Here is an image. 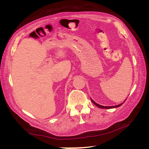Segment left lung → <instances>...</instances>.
Returning a JSON list of instances; mask_svg holds the SVG:
<instances>
[{
	"instance_id": "1",
	"label": "left lung",
	"mask_w": 149,
	"mask_h": 149,
	"mask_svg": "<svg viewBox=\"0 0 149 149\" xmlns=\"http://www.w3.org/2000/svg\"><path fill=\"white\" fill-rule=\"evenodd\" d=\"M91 101L94 104H95L96 106H97L98 107H100V108H101V109H111V108H115V107H119V106H120L122 104H123L124 103H121L120 104H119V105H118V106H101V105H100V104H97V103H96L95 102H94V101H93L92 100H91Z\"/></svg>"
}]
</instances>
